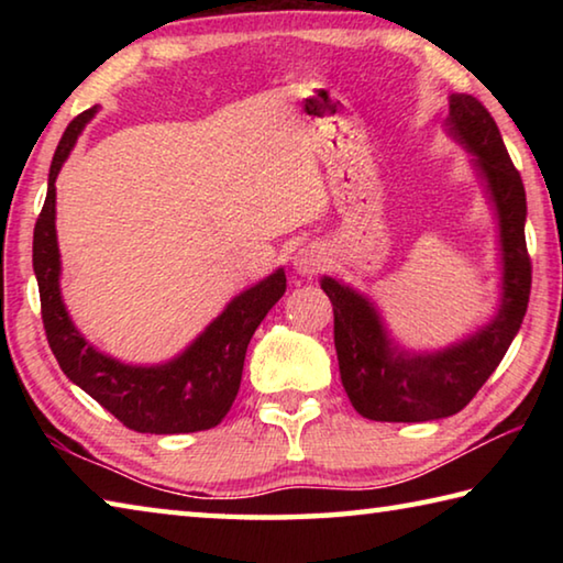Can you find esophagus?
I'll use <instances>...</instances> for the list:
<instances>
[{"mask_svg": "<svg viewBox=\"0 0 563 563\" xmlns=\"http://www.w3.org/2000/svg\"><path fill=\"white\" fill-rule=\"evenodd\" d=\"M292 265H295V271L302 275V278H312V275L320 271L322 258L318 251H312V247H300L298 255L292 258Z\"/></svg>", "mask_w": 563, "mask_h": 563, "instance_id": "esophagus-1", "label": "esophagus"}]
</instances>
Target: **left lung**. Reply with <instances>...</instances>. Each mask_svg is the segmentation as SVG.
Segmentation results:
<instances>
[{
	"label": "left lung",
	"instance_id": "8db88e82",
	"mask_svg": "<svg viewBox=\"0 0 563 563\" xmlns=\"http://www.w3.org/2000/svg\"><path fill=\"white\" fill-rule=\"evenodd\" d=\"M450 131L474 154L497 206L504 298L499 316L470 340L432 355H407L393 347L379 316L367 298L338 280L322 278L335 312V350L342 387L352 407L375 422H427L456 415L472 402L507 355L527 316L531 292V258L527 251V194L511 164L497 121L482 101L454 93Z\"/></svg>",
	"mask_w": 563,
	"mask_h": 563
}]
</instances>
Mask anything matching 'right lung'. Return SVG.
Here are the masks:
<instances>
[{"instance_id":"1","label":"right lung","mask_w":563,"mask_h":563,"mask_svg":"<svg viewBox=\"0 0 563 563\" xmlns=\"http://www.w3.org/2000/svg\"><path fill=\"white\" fill-rule=\"evenodd\" d=\"M79 113L66 126L49 168L46 201L34 225V273L40 283L42 322L46 340L64 375L109 409L123 427L148 434H180L211 430L228 415L243 377L245 350L255 328L285 292V273L245 290L228 305L184 355L156 367H131L93 350L74 328L59 292V245L54 228V180L93 117Z\"/></svg>"}]
</instances>
